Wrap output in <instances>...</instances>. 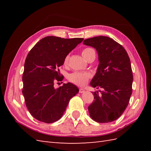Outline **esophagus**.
I'll use <instances>...</instances> for the list:
<instances>
[{
    "label": "esophagus",
    "mask_w": 151,
    "mask_h": 151,
    "mask_svg": "<svg viewBox=\"0 0 151 151\" xmlns=\"http://www.w3.org/2000/svg\"><path fill=\"white\" fill-rule=\"evenodd\" d=\"M84 91H85V90L84 89H82V88L79 89V93H84Z\"/></svg>",
    "instance_id": "obj_1"
}]
</instances>
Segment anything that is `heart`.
Wrapping results in <instances>:
<instances>
[{"label":"heart","instance_id":"b5f03b06","mask_svg":"<svg viewBox=\"0 0 151 151\" xmlns=\"http://www.w3.org/2000/svg\"><path fill=\"white\" fill-rule=\"evenodd\" d=\"M92 52H95V50L91 48H86L82 50V54L84 56V58L86 60L88 56ZM69 54L65 57V59L63 61L64 65H67L69 60ZM91 74L89 73H81V72H75L73 73L70 74L69 75V80L70 82H71L73 84H75L79 86H84L89 81V79L91 78Z\"/></svg>","mask_w":151,"mask_h":151}]
</instances>
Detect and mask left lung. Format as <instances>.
I'll return each mask as SVG.
<instances>
[{"mask_svg":"<svg viewBox=\"0 0 151 151\" xmlns=\"http://www.w3.org/2000/svg\"><path fill=\"white\" fill-rule=\"evenodd\" d=\"M83 43L97 51L99 63L90 85L103 89L101 95L93 93L95 100L88 106L89 115L98 123L114 121L123 114L132 95L133 75L129 56L121 45L106 36L89 38Z\"/></svg>","mask_w":151,"mask_h":151,"instance_id":"8db88e82","label":"left lung"}]
</instances>
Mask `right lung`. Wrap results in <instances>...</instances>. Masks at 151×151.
Instances as JSON below:
<instances>
[{"label":"right lung","mask_w":151,"mask_h":151,"mask_svg":"<svg viewBox=\"0 0 151 151\" xmlns=\"http://www.w3.org/2000/svg\"><path fill=\"white\" fill-rule=\"evenodd\" d=\"M84 40L47 36L35 45L28 54L22 75L25 104L37 120L52 123L62 117L70 99L79 89L71 83L55 89L56 81L63 80L59 67L65 57Z\"/></svg>","instance_id":"1"}]
</instances>
